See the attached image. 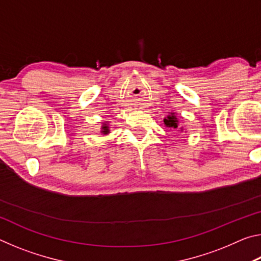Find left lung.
<instances>
[{"label": "left lung", "mask_w": 261, "mask_h": 261, "mask_svg": "<svg viewBox=\"0 0 261 261\" xmlns=\"http://www.w3.org/2000/svg\"><path fill=\"white\" fill-rule=\"evenodd\" d=\"M177 118H176V116H173V114H171V116H168V118H165L166 126L174 127V129L177 127Z\"/></svg>", "instance_id": "obj_1"}]
</instances>
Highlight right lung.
I'll return each instance as SVG.
<instances>
[{
  "instance_id": "right-lung-1",
  "label": "right lung",
  "mask_w": 261,
  "mask_h": 261,
  "mask_svg": "<svg viewBox=\"0 0 261 261\" xmlns=\"http://www.w3.org/2000/svg\"><path fill=\"white\" fill-rule=\"evenodd\" d=\"M102 127H103V130H102L103 134H108V132H109V130H108V126H102Z\"/></svg>"
}]
</instances>
